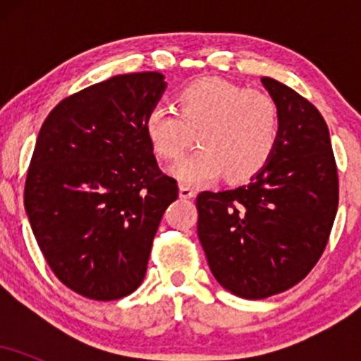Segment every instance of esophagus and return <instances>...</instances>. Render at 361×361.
<instances>
[{
  "label": "esophagus",
  "mask_w": 361,
  "mask_h": 361,
  "mask_svg": "<svg viewBox=\"0 0 361 361\" xmlns=\"http://www.w3.org/2000/svg\"><path fill=\"white\" fill-rule=\"evenodd\" d=\"M195 195H197V192L193 188H190V186H180V198H195Z\"/></svg>",
  "instance_id": "1"
}]
</instances>
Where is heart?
Here are the masks:
<instances>
[{
    "label": "heart",
    "mask_w": 361,
    "mask_h": 361,
    "mask_svg": "<svg viewBox=\"0 0 361 361\" xmlns=\"http://www.w3.org/2000/svg\"><path fill=\"white\" fill-rule=\"evenodd\" d=\"M176 111L149 109L144 134L161 159L175 161L195 140L197 151L169 169L180 183L251 180L268 164L280 137V111L270 94L222 80L195 81L178 91Z\"/></svg>",
    "instance_id": "heart-1"
}]
</instances>
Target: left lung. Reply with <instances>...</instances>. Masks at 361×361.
<instances>
[{
	"instance_id": "1",
	"label": "left lung",
	"mask_w": 361,
	"mask_h": 361,
	"mask_svg": "<svg viewBox=\"0 0 361 361\" xmlns=\"http://www.w3.org/2000/svg\"><path fill=\"white\" fill-rule=\"evenodd\" d=\"M280 111L271 159L250 183L197 197V233L215 280L243 299L297 285L324 251L338 210L329 130L312 103L263 78Z\"/></svg>"
}]
</instances>
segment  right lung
Instances as JSON below:
<instances>
[{
	"label": "right lung",
	"mask_w": 361,
	"mask_h": 361,
	"mask_svg": "<svg viewBox=\"0 0 361 361\" xmlns=\"http://www.w3.org/2000/svg\"><path fill=\"white\" fill-rule=\"evenodd\" d=\"M166 86L156 71L114 76L64 98L39 132L25 210L51 270L82 297L117 300L142 283L178 198L144 134Z\"/></svg>",
	"instance_id": "1"
}]
</instances>
